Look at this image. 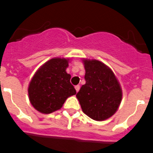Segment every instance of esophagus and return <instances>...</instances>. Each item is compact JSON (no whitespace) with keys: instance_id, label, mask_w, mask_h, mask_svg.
Returning a JSON list of instances; mask_svg holds the SVG:
<instances>
[{"instance_id":"obj_1","label":"esophagus","mask_w":153,"mask_h":153,"mask_svg":"<svg viewBox=\"0 0 153 153\" xmlns=\"http://www.w3.org/2000/svg\"><path fill=\"white\" fill-rule=\"evenodd\" d=\"M74 88H75V90H76V92H77V93H78V92L79 91L80 86H79V85H76V86L74 87Z\"/></svg>"}]
</instances>
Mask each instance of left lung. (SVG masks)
<instances>
[{"instance_id": "1", "label": "left lung", "mask_w": 153, "mask_h": 153, "mask_svg": "<svg viewBox=\"0 0 153 153\" xmlns=\"http://www.w3.org/2000/svg\"><path fill=\"white\" fill-rule=\"evenodd\" d=\"M86 83L76 97L83 111L94 120L110 118L118 109L122 100V90L116 77L109 67L97 60H83Z\"/></svg>"}]
</instances>
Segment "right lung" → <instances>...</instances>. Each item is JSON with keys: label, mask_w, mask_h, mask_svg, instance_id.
<instances>
[{"label": "right lung", "mask_w": 153, "mask_h": 153, "mask_svg": "<svg viewBox=\"0 0 153 153\" xmlns=\"http://www.w3.org/2000/svg\"><path fill=\"white\" fill-rule=\"evenodd\" d=\"M69 60L53 58L42 65L35 73L28 86L29 101L35 109L43 114L60 110L65 100L76 94L66 73Z\"/></svg>", "instance_id": "right-lung-1"}]
</instances>
